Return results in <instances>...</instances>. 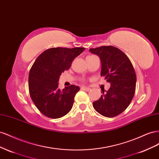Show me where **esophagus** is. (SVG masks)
<instances>
[{
  "label": "esophagus",
  "mask_w": 159,
  "mask_h": 159,
  "mask_svg": "<svg viewBox=\"0 0 159 159\" xmlns=\"http://www.w3.org/2000/svg\"><path fill=\"white\" fill-rule=\"evenodd\" d=\"M81 89L84 90V91H90L91 88H88V87H82V88H81Z\"/></svg>",
  "instance_id": "34e87169"
}]
</instances>
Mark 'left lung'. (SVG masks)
<instances>
[{"mask_svg": "<svg viewBox=\"0 0 159 159\" xmlns=\"http://www.w3.org/2000/svg\"><path fill=\"white\" fill-rule=\"evenodd\" d=\"M101 61V75L111 84L106 93L93 103L95 111L103 116L113 117L121 113L131 103L136 88L137 77L133 66L124 52L114 46L89 48Z\"/></svg>", "mask_w": 159, "mask_h": 159, "instance_id": "obj_1", "label": "left lung"}]
</instances>
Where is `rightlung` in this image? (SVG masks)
Instances as JSON below:
<instances>
[{"mask_svg":"<svg viewBox=\"0 0 159 159\" xmlns=\"http://www.w3.org/2000/svg\"><path fill=\"white\" fill-rule=\"evenodd\" d=\"M85 48H52L43 52L35 60L28 77L30 97L40 111L52 119L64 116L71 109L80 88L75 85L61 90L59 79L71 61Z\"/></svg>","mask_w":159,"mask_h":159,"instance_id":"add662e5","label":"right lung"}]
</instances>
